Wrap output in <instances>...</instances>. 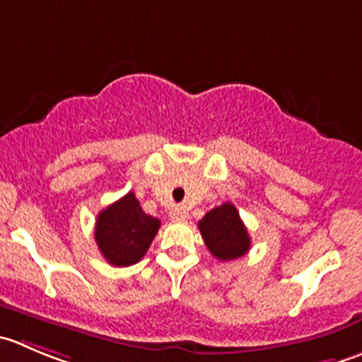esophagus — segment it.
Segmentation results:
<instances>
[{
  "label": "esophagus",
  "instance_id": "1",
  "mask_svg": "<svg viewBox=\"0 0 362 362\" xmlns=\"http://www.w3.org/2000/svg\"><path fill=\"white\" fill-rule=\"evenodd\" d=\"M170 217H171V219H173V221H184L185 217H187V210H185L184 206L177 205V206H173V209H171Z\"/></svg>",
  "mask_w": 362,
  "mask_h": 362
}]
</instances>
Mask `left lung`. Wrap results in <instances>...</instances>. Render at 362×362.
Segmentation results:
<instances>
[{
	"mask_svg": "<svg viewBox=\"0 0 362 362\" xmlns=\"http://www.w3.org/2000/svg\"><path fill=\"white\" fill-rule=\"evenodd\" d=\"M198 228L209 251L221 262L240 258L251 247L247 230L231 203H223L206 212Z\"/></svg>",
	"mask_w": 362,
	"mask_h": 362,
	"instance_id": "1",
	"label": "left lung"
}]
</instances>
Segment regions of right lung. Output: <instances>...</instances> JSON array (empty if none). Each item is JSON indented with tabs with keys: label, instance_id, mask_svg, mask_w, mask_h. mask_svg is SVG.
Listing matches in <instances>:
<instances>
[{
	"label": "right lung",
	"instance_id": "obj_1",
	"mask_svg": "<svg viewBox=\"0 0 362 362\" xmlns=\"http://www.w3.org/2000/svg\"><path fill=\"white\" fill-rule=\"evenodd\" d=\"M160 221L143 212L134 192H127L97 216L95 242L115 267L138 263L159 231Z\"/></svg>",
	"mask_w": 362,
	"mask_h": 362
}]
</instances>
